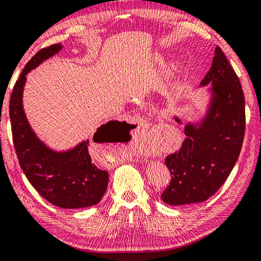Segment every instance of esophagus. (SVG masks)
Segmentation results:
<instances>
[{"mask_svg":"<svg viewBox=\"0 0 261 261\" xmlns=\"http://www.w3.org/2000/svg\"><path fill=\"white\" fill-rule=\"evenodd\" d=\"M137 161H138V155H137Z\"/></svg>","mask_w":261,"mask_h":261,"instance_id":"34e87169","label":"esophagus"}]
</instances>
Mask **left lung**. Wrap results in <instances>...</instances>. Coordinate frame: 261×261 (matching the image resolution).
<instances>
[{"label": "left lung", "mask_w": 261, "mask_h": 261, "mask_svg": "<svg viewBox=\"0 0 261 261\" xmlns=\"http://www.w3.org/2000/svg\"><path fill=\"white\" fill-rule=\"evenodd\" d=\"M208 84H212V98L205 118L198 124L189 123L180 150L165 158L171 180L162 200L169 205L208 199L230 176L242 151L245 97L238 76L219 46L200 83Z\"/></svg>", "instance_id": "8db88e82"}]
</instances>
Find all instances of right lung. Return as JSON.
<instances>
[{
  "instance_id": "right-lung-1",
  "label": "right lung",
  "mask_w": 261,
  "mask_h": 261,
  "mask_svg": "<svg viewBox=\"0 0 261 261\" xmlns=\"http://www.w3.org/2000/svg\"><path fill=\"white\" fill-rule=\"evenodd\" d=\"M62 48V44L58 43L41 49L25 64L10 96L11 132L19 166L30 184L44 199L62 208L89 207L99 203L109 181L108 171L100 170L91 163L88 149L90 141H83L73 149L63 152L54 151L35 135L23 110L22 98L27 73L61 51ZM112 122L126 125L125 122ZM112 122L100 125L92 141L109 142L112 134L117 131L111 125Z\"/></svg>"
}]
</instances>
